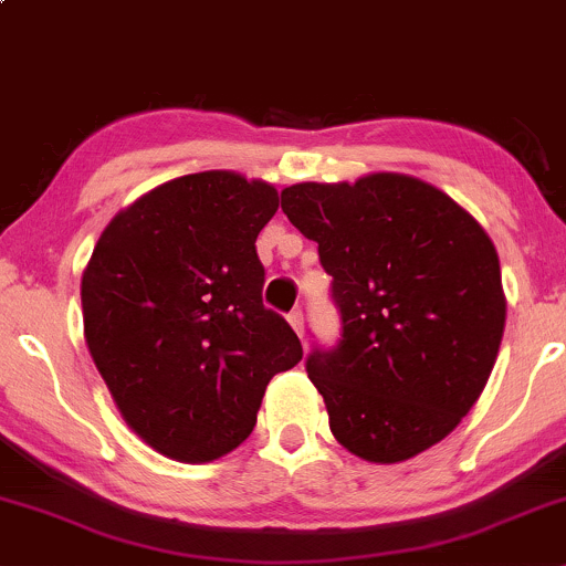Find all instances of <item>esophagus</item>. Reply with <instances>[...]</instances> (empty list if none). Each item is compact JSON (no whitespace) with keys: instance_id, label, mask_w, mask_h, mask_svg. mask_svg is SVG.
<instances>
[{"instance_id":"obj_1","label":"esophagus","mask_w":566,"mask_h":566,"mask_svg":"<svg viewBox=\"0 0 566 566\" xmlns=\"http://www.w3.org/2000/svg\"><path fill=\"white\" fill-rule=\"evenodd\" d=\"M287 322L292 324V329H295V333L303 337V311H301V308L290 311V314H287Z\"/></svg>"}]
</instances>
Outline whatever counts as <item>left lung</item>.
Wrapping results in <instances>:
<instances>
[{
  "label": "left lung",
  "mask_w": 566,
  "mask_h": 566,
  "mask_svg": "<svg viewBox=\"0 0 566 566\" xmlns=\"http://www.w3.org/2000/svg\"><path fill=\"white\" fill-rule=\"evenodd\" d=\"M282 210L319 244L340 308L337 346L305 359L329 431L369 463L415 458L454 431L495 367V244L444 191L399 172L295 184Z\"/></svg>",
  "instance_id": "left-lung-1"
}]
</instances>
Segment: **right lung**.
Masks as SVG:
<instances>
[{
    "instance_id": "add662e5",
    "label": "right lung",
    "mask_w": 566,
    "mask_h": 566,
    "mask_svg": "<svg viewBox=\"0 0 566 566\" xmlns=\"http://www.w3.org/2000/svg\"><path fill=\"white\" fill-rule=\"evenodd\" d=\"M276 210V188L263 180L184 175L122 210L82 274L97 373L127 426L180 463L237 450L269 380L303 359L261 295L255 239Z\"/></svg>"
}]
</instances>
